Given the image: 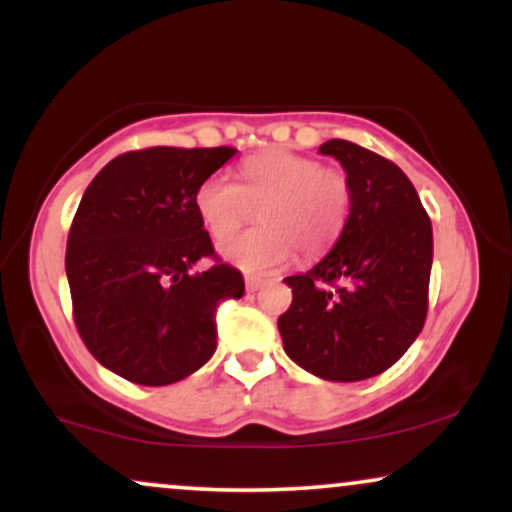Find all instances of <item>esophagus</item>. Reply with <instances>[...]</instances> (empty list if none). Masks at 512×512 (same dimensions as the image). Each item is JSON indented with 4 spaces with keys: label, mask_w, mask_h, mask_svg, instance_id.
<instances>
[{
    "label": "esophagus",
    "mask_w": 512,
    "mask_h": 512,
    "mask_svg": "<svg viewBox=\"0 0 512 512\" xmlns=\"http://www.w3.org/2000/svg\"><path fill=\"white\" fill-rule=\"evenodd\" d=\"M262 284H264V279H260V276H252V274L245 276V289H248V291L262 289Z\"/></svg>",
    "instance_id": "obj_1"
}]
</instances>
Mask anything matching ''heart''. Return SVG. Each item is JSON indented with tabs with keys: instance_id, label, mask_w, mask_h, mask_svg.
<instances>
[{
	"instance_id": "heart-1",
	"label": "heart",
	"mask_w": 512,
	"mask_h": 512,
	"mask_svg": "<svg viewBox=\"0 0 512 512\" xmlns=\"http://www.w3.org/2000/svg\"><path fill=\"white\" fill-rule=\"evenodd\" d=\"M238 173L240 185L216 173L195 192L199 221L211 238L226 240L221 255L231 264L255 274L276 272L296 250L303 260H315L342 238L354 207V187L344 170L269 149L245 158ZM255 208L261 209L263 228L233 239Z\"/></svg>"
}]
</instances>
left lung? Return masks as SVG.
<instances>
[{
	"label": "left lung",
	"mask_w": 512,
	"mask_h": 512,
	"mask_svg": "<svg viewBox=\"0 0 512 512\" xmlns=\"http://www.w3.org/2000/svg\"><path fill=\"white\" fill-rule=\"evenodd\" d=\"M320 154L342 163L354 207L342 238L310 272L286 276L291 308L279 317L291 361L334 383L373 378L424 330L433 231L402 168L346 139Z\"/></svg>",
	"instance_id": "left-lung-1"
}]
</instances>
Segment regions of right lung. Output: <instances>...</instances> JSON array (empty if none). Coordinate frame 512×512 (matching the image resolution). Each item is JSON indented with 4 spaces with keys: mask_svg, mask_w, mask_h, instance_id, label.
Returning <instances> with one entry per match:
<instances>
[{
    "mask_svg": "<svg viewBox=\"0 0 512 512\" xmlns=\"http://www.w3.org/2000/svg\"><path fill=\"white\" fill-rule=\"evenodd\" d=\"M233 156L231 146L127 151L81 197L64 257L76 330L129 383L170 385L202 368L216 351V305L245 293L195 209L199 182ZM204 256L215 264L192 273Z\"/></svg>",
    "mask_w": 512,
    "mask_h": 512,
    "instance_id": "right-lung-1",
    "label": "right lung"
}]
</instances>
